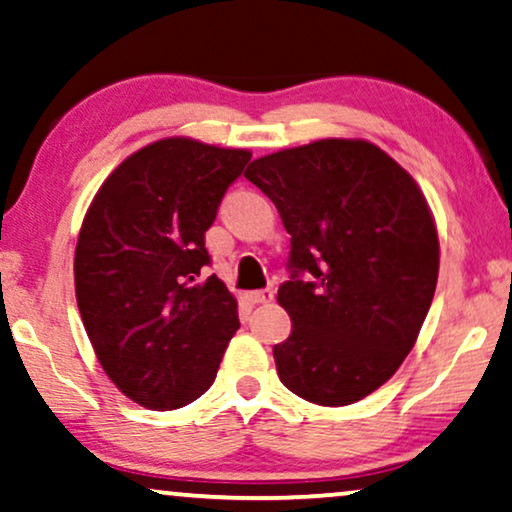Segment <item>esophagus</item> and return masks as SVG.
<instances>
[{
    "instance_id": "1",
    "label": "esophagus",
    "mask_w": 512,
    "mask_h": 512,
    "mask_svg": "<svg viewBox=\"0 0 512 512\" xmlns=\"http://www.w3.org/2000/svg\"><path fill=\"white\" fill-rule=\"evenodd\" d=\"M245 297H248L252 304H267V302H271V299H274V290H271V288L252 290V292H248V295H245Z\"/></svg>"
}]
</instances>
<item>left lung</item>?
<instances>
[{
  "instance_id": "left-lung-1",
  "label": "left lung",
  "mask_w": 512,
  "mask_h": 512,
  "mask_svg": "<svg viewBox=\"0 0 512 512\" xmlns=\"http://www.w3.org/2000/svg\"><path fill=\"white\" fill-rule=\"evenodd\" d=\"M245 177L292 236L290 281L278 288L292 332L274 346L278 377L309 403H358L403 365L431 309L440 245L424 194L367 140L283 149Z\"/></svg>"
}]
</instances>
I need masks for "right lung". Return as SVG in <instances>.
Listing matches in <instances>:
<instances>
[{"mask_svg": "<svg viewBox=\"0 0 512 512\" xmlns=\"http://www.w3.org/2000/svg\"><path fill=\"white\" fill-rule=\"evenodd\" d=\"M250 156L152 142L112 170L81 224L74 288L86 335L114 386L149 410L206 393L241 325L234 295L203 269L206 231Z\"/></svg>", "mask_w": 512, "mask_h": 512, "instance_id": "1", "label": "right lung"}]
</instances>
